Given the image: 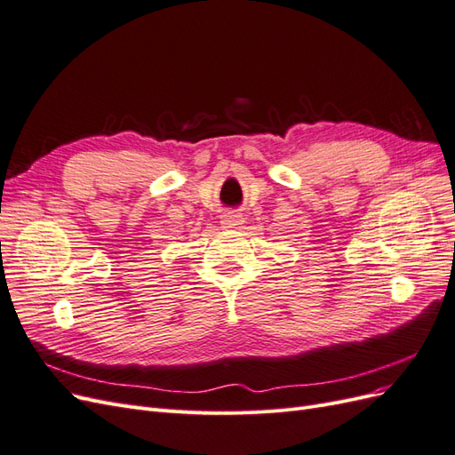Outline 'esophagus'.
<instances>
[{"label": "esophagus", "mask_w": 455, "mask_h": 455, "mask_svg": "<svg viewBox=\"0 0 455 455\" xmlns=\"http://www.w3.org/2000/svg\"><path fill=\"white\" fill-rule=\"evenodd\" d=\"M243 222L244 220H243L241 212H226L220 224H222V228H226V229H237V228H241Z\"/></svg>", "instance_id": "obj_1"}]
</instances>
